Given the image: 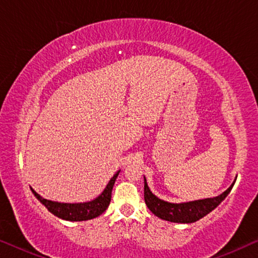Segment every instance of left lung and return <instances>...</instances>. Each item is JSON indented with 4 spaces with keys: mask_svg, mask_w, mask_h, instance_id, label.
<instances>
[{
    "mask_svg": "<svg viewBox=\"0 0 258 258\" xmlns=\"http://www.w3.org/2000/svg\"><path fill=\"white\" fill-rule=\"evenodd\" d=\"M235 182L225 190L220 196L214 199H206L200 201H194L188 203H169L165 201L157 199L148 186L146 178H144V201L147 207L149 208L151 213L156 215L162 220L175 222V223H194V222L201 220L213 211L225 197L231 191Z\"/></svg>",
    "mask_w": 258,
    "mask_h": 258,
    "instance_id": "1",
    "label": "left lung"
}]
</instances>
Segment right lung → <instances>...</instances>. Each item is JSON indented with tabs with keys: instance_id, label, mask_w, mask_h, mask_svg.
Instances as JSON below:
<instances>
[{
	"instance_id": "1",
	"label": "right lung",
	"mask_w": 258,
	"mask_h": 258,
	"mask_svg": "<svg viewBox=\"0 0 258 258\" xmlns=\"http://www.w3.org/2000/svg\"><path fill=\"white\" fill-rule=\"evenodd\" d=\"M118 174L119 171H117L114 176H112V178L109 181L108 185L105 186V189L103 190V192H102L97 199L87 203L70 204L52 202V201L42 199V197L38 195L36 191H34L33 189H31V191H33L34 195L36 196V199L40 200V202L43 204L51 214H54L55 216L66 221H87L100 216V215L103 214L105 209H107L111 200L112 186H114V183L116 181V178H117Z\"/></svg>"
}]
</instances>
